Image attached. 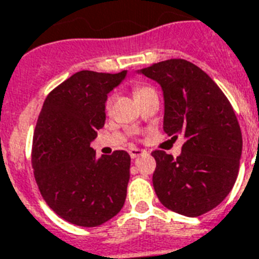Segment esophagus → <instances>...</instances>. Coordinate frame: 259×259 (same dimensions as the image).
<instances>
[{
  "mask_svg": "<svg viewBox=\"0 0 259 259\" xmlns=\"http://www.w3.org/2000/svg\"><path fill=\"white\" fill-rule=\"evenodd\" d=\"M129 155L132 159H136L138 156L141 155H147V151H143V149H138V148H132L129 151Z\"/></svg>",
  "mask_w": 259,
  "mask_h": 259,
  "instance_id": "obj_1",
  "label": "esophagus"
}]
</instances>
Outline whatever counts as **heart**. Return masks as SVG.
<instances>
[{
  "label": "heart",
  "mask_w": 259,
  "mask_h": 259,
  "mask_svg": "<svg viewBox=\"0 0 259 259\" xmlns=\"http://www.w3.org/2000/svg\"><path fill=\"white\" fill-rule=\"evenodd\" d=\"M147 90H149V87H137V88H134V96L137 98L138 95H141L144 91H147ZM111 103H112V96H108L107 100H106V110H110Z\"/></svg>",
  "instance_id": "b5f03b06"
}]
</instances>
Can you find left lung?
<instances>
[{
    "mask_svg": "<svg viewBox=\"0 0 259 259\" xmlns=\"http://www.w3.org/2000/svg\"><path fill=\"white\" fill-rule=\"evenodd\" d=\"M140 73L161 85L165 133L185 140L177 159L152 152L156 195L172 212L201 216L230 194L238 178L242 132L234 108L216 82L186 59L161 61Z\"/></svg>",
    "mask_w": 259,
    "mask_h": 259,
    "instance_id": "8db88e82",
    "label": "left lung"
}]
</instances>
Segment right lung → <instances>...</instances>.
Returning <instances> with one entry per match:
<instances>
[{
	"instance_id": "obj_1",
	"label": "right lung",
	"mask_w": 259,
	"mask_h": 259,
	"mask_svg": "<svg viewBox=\"0 0 259 259\" xmlns=\"http://www.w3.org/2000/svg\"><path fill=\"white\" fill-rule=\"evenodd\" d=\"M81 70L47 95L32 140L35 181L46 204L74 226L98 227L125 204L130 156L96 157L91 143L106 121L107 94L125 78Z\"/></svg>"
}]
</instances>
